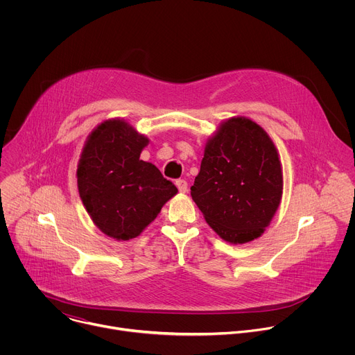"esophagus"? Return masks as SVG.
I'll return each instance as SVG.
<instances>
[{
    "mask_svg": "<svg viewBox=\"0 0 355 355\" xmlns=\"http://www.w3.org/2000/svg\"><path fill=\"white\" fill-rule=\"evenodd\" d=\"M175 185L181 193H185L188 191V182L185 180H177Z\"/></svg>",
    "mask_w": 355,
    "mask_h": 355,
    "instance_id": "1",
    "label": "esophagus"
}]
</instances>
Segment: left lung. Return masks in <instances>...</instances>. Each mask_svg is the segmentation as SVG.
Returning a JSON list of instances; mask_svg holds the SVG:
<instances>
[{"label": "left lung", "mask_w": 355, "mask_h": 355, "mask_svg": "<svg viewBox=\"0 0 355 355\" xmlns=\"http://www.w3.org/2000/svg\"><path fill=\"white\" fill-rule=\"evenodd\" d=\"M282 167L268 133L254 121H223L205 144L191 196L207 223L227 243L259 239L282 198Z\"/></svg>", "instance_id": "obj_1"}]
</instances>
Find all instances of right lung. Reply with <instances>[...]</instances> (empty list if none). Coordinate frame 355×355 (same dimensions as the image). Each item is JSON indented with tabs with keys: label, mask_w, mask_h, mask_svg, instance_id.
<instances>
[{
	"label": "right lung",
	"mask_w": 355,
	"mask_h": 355,
	"mask_svg": "<svg viewBox=\"0 0 355 355\" xmlns=\"http://www.w3.org/2000/svg\"><path fill=\"white\" fill-rule=\"evenodd\" d=\"M148 137L121 118L87 137L77 168L83 205L94 225L116 240L137 237L177 192L151 163L140 160Z\"/></svg>",
	"instance_id": "1"
}]
</instances>
